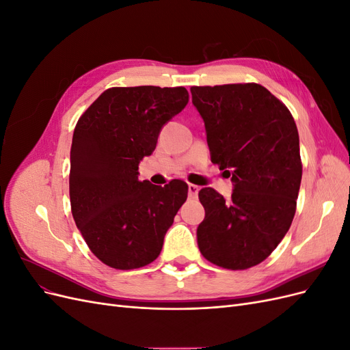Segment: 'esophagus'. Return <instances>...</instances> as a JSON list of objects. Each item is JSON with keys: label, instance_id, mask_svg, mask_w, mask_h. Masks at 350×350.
<instances>
[{"label": "esophagus", "instance_id": "obj_1", "mask_svg": "<svg viewBox=\"0 0 350 350\" xmlns=\"http://www.w3.org/2000/svg\"><path fill=\"white\" fill-rule=\"evenodd\" d=\"M198 194V187L194 184H188V196L191 198H196Z\"/></svg>", "mask_w": 350, "mask_h": 350}]
</instances>
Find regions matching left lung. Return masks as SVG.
Here are the masks:
<instances>
[{
	"label": "left lung",
	"mask_w": 350,
	"mask_h": 350,
	"mask_svg": "<svg viewBox=\"0 0 350 350\" xmlns=\"http://www.w3.org/2000/svg\"><path fill=\"white\" fill-rule=\"evenodd\" d=\"M191 94L211 162L234 183L229 200L200 189L206 216L198 248L219 267L245 270L266 260L291 228L302 178L298 129L289 109L256 83L194 86Z\"/></svg>",
	"instance_id": "left-lung-1"
}]
</instances>
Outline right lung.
<instances>
[{
	"label": "right lung",
	"instance_id": "1",
	"mask_svg": "<svg viewBox=\"0 0 350 350\" xmlns=\"http://www.w3.org/2000/svg\"><path fill=\"white\" fill-rule=\"evenodd\" d=\"M188 103L185 88H112L84 112L70 153L74 221L103 264L133 270L154 261L188 194L172 179L157 187L139 179L163 125Z\"/></svg>",
	"mask_w": 350,
	"mask_h": 350
}]
</instances>
